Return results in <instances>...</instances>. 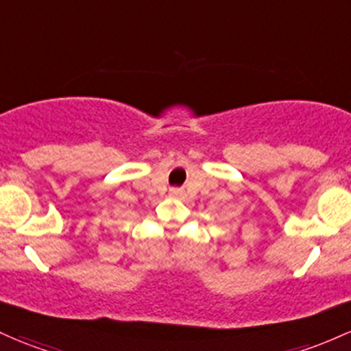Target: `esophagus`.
<instances>
[{
  "mask_svg": "<svg viewBox=\"0 0 351 351\" xmlns=\"http://www.w3.org/2000/svg\"><path fill=\"white\" fill-rule=\"evenodd\" d=\"M169 195H171L173 198H183L184 191L182 188H171V190H169Z\"/></svg>",
  "mask_w": 351,
  "mask_h": 351,
  "instance_id": "esophagus-1",
  "label": "esophagus"
}]
</instances>
